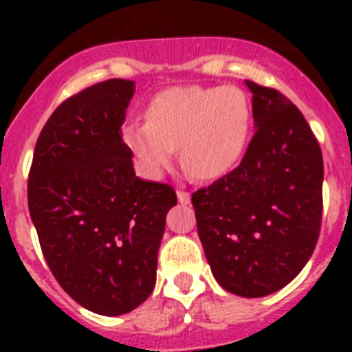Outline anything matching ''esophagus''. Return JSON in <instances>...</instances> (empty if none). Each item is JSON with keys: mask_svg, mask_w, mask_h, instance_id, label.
<instances>
[{"mask_svg": "<svg viewBox=\"0 0 352 352\" xmlns=\"http://www.w3.org/2000/svg\"><path fill=\"white\" fill-rule=\"evenodd\" d=\"M177 199H179L181 204H188L190 203V192H186V190H177Z\"/></svg>", "mask_w": 352, "mask_h": 352, "instance_id": "1", "label": "esophagus"}]
</instances>
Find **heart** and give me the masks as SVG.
Here are the masks:
<instances>
[{"label": "heart", "instance_id": "1", "mask_svg": "<svg viewBox=\"0 0 352 352\" xmlns=\"http://www.w3.org/2000/svg\"><path fill=\"white\" fill-rule=\"evenodd\" d=\"M250 126L252 104L243 89L186 85L155 95L146 122L127 124L122 138L149 179L162 175L179 146L182 164L210 181L239 162Z\"/></svg>", "mask_w": 352, "mask_h": 352}]
</instances>
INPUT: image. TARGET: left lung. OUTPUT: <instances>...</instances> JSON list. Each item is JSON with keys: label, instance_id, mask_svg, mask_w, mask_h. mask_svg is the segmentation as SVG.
Wrapping results in <instances>:
<instances>
[{"label": "left lung", "instance_id": "8db88e82", "mask_svg": "<svg viewBox=\"0 0 352 352\" xmlns=\"http://www.w3.org/2000/svg\"><path fill=\"white\" fill-rule=\"evenodd\" d=\"M256 133L241 164L192 193L215 279L243 298L283 289L316 248L323 157L311 126L278 89L246 80Z\"/></svg>", "mask_w": 352, "mask_h": 352}]
</instances>
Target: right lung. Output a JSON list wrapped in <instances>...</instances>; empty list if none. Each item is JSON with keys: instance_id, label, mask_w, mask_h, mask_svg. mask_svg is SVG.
Wrapping results in <instances>:
<instances>
[{"instance_id": "add662e5", "label": "right lung", "mask_w": 352, "mask_h": 352, "mask_svg": "<svg viewBox=\"0 0 352 352\" xmlns=\"http://www.w3.org/2000/svg\"><path fill=\"white\" fill-rule=\"evenodd\" d=\"M135 93L111 78L69 96L36 142L30 219L52 276L87 311L120 316L153 292L166 214L177 193L142 181L120 127Z\"/></svg>"}]
</instances>
